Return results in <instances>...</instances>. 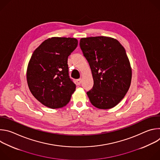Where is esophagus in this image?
<instances>
[{
  "label": "esophagus",
  "mask_w": 160,
  "mask_h": 160,
  "mask_svg": "<svg viewBox=\"0 0 160 160\" xmlns=\"http://www.w3.org/2000/svg\"><path fill=\"white\" fill-rule=\"evenodd\" d=\"M81 82H82V80L80 78V79H78L77 80V84L78 85H80L81 84Z\"/></svg>",
  "instance_id": "1"
}]
</instances>
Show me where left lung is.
Listing matches in <instances>:
<instances>
[{
	"instance_id": "1",
	"label": "left lung",
	"mask_w": 160,
	"mask_h": 160,
	"mask_svg": "<svg viewBox=\"0 0 160 160\" xmlns=\"http://www.w3.org/2000/svg\"><path fill=\"white\" fill-rule=\"evenodd\" d=\"M80 46L94 80L87 92L94 106L101 109L116 106L125 97L132 80V68L125 50L117 40L99 36L82 38Z\"/></svg>"
}]
</instances>
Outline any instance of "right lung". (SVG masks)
I'll return each instance as SVG.
<instances>
[{"mask_svg":"<svg viewBox=\"0 0 160 160\" xmlns=\"http://www.w3.org/2000/svg\"><path fill=\"white\" fill-rule=\"evenodd\" d=\"M77 45L75 38L52 37L33 52L27 80L31 93L43 105L57 109L70 101L76 85L69 77L68 58Z\"/></svg>","mask_w":160,"mask_h":160,"instance_id":"1","label":"right lung"}]
</instances>
